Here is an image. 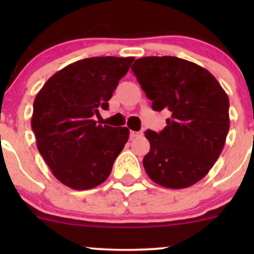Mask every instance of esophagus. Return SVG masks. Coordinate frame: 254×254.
Segmentation results:
<instances>
[{"mask_svg":"<svg viewBox=\"0 0 254 254\" xmlns=\"http://www.w3.org/2000/svg\"><path fill=\"white\" fill-rule=\"evenodd\" d=\"M142 132H137V131H130V138H135V137H138L141 136Z\"/></svg>","mask_w":254,"mask_h":254,"instance_id":"obj_1","label":"esophagus"}]
</instances>
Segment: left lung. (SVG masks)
<instances>
[{
	"mask_svg": "<svg viewBox=\"0 0 254 254\" xmlns=\"http://www.w3.org/2000/svg\"><path fill=\"white\" fill-rule=\"evenodd\" d=\"M154 111L171 112L162 131L147 130V174L168 189H185L211 170L229 130V99L206 69L178 57L138 58L131 66Z\"/></svg>",
	"mask_w": 254,
	"mask_h": 254,
	"instance_id": "1",
	"label": "left lung"
}]
</instances>
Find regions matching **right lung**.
I'll use <instances>...</instances> for the list:
<instances>
[{
  "label": "right lung",
  "instance_id": "right-lung-1",
  "mask_svg": "<svg viewBox=\"0 0 254 254\" xmlns=\"http://www.w3.org/2000/svg\"><path fill=\"white\" fill-rule=\"evenodd\" d=\"M135 58L92 57L64 66L46 81L33 103L37 148L57 180L88 190L110 176L129 139L127 127L97 124Z\"/></svg>",
  "mask_w": 254,
  "mask_h": 254
}]
</instances>
